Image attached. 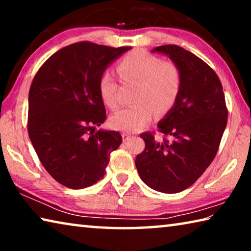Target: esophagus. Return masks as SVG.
<instances>
[{"label":"esophagus","instance_id":"obj_1","mask_svg":"<svg viewBox=\"0 0 251 251\" xmlns=\"http://www.w3.org/2000/svg\"><path fill=\"white\" fill-rule=\"evenodd\" d=\"M122 136H123V141H124V142H127V141H128V139H130L131 137H133V136H131L128 133H123Z\"/></svg>","mask_w":251,"mask_h":251}]
</instances>
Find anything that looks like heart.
I'll use <instances>...</instances> for the list:
<instances>
[{
    "instance_id": "b5f03b06",
    "label": "heart",
    "mask_w": 251,
    "mask_h": 251,
    "mask_svg": "<svg viewBox=\"0 0 251 251\" xmlns=\"http://www.w3.org/2000/svg\"><path fill=\"white\" fill-rule=\"evenodd\" d=\"M124 83H138L134 100L137 104L123 108L110 117L113 128L135 133L150 124L156 115L171 110L179 97L182 74L179 66L164 62L146 50H137L126 54L116 66ZM99 93L103 103L110 109L121 104L120 85L110 72L106 71L99 80Z\"/></svg>"
}]
</instances>
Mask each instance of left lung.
Wrapping results in <instances>:
<instances>
[{"label":"left lung","mask_w":251,"mask_h":251,"mask_svg":"<svg viewBox=\"0 0 251 251\" xmlns=\"http://www.w3.org/2000/svg\"><path fill=\"white\" fill-rule=\"evenodd\" d=\"M166 54L179 66V97L159 123L164 135L157 142L151 131L141 134L145 150L136 156L139 177L151 188L176 194L192 186L214 160L227 125L228 109L223 85L211 67L178 45L151 50Z\"/></svg>","instance_id":"1"}]
</instances>
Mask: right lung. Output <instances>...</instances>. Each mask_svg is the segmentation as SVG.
Returning a JSON list of instances; mask_svg holds the SVG:
<instances>
[{
	"label": "right lung",
	"mask_w": 251,
	"mask_h": 251,
	"mask_svg": "<svg viewBox=\"0 0 251 251\" xmlns=\"http://www.w3.org/2000/svg\"><path fill=\"white\" fill-rule=\"evenodd\" d=\"M130 49L77 42L54 53L34 76L28 136L46 172L63 186L82 189L101 179L123 142L116 130L95 131L106 120L99 80Z\"/></svg>",
	"instance_id": "right-lung-1"
}]
</instances>
